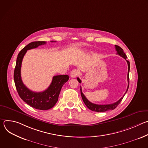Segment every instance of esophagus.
Returning <instances> with one entry per match:
<instances>
[{"mask_svg":"<svg viewBox=\"0 0 148 148\" xmlns=\"http://www.w3.org/2000/svg\"><path fill=\"white\" fill-rule=\"evenodd\" d=\"M79 74V71L77 70H73L71 72V74H70V75H71V77L72 78H75L76 77L78 76V75Z\"/></svg>","mask_w":148,"mask_h":148,"instance_id":"obj_1","label":"esophagus"}]
</instances>
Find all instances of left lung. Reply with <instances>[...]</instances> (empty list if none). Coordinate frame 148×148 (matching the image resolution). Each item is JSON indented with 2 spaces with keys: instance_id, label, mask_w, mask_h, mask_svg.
Here are the masks:
<instances>
[{
  "instance_id": "left-lung-1",
  "label": "left lung",
  "mask_w": 148,
  "mask_h": 148,
  "mask_svg": "<svg viewBox=\"0 0 148 148\" xmlns=\"http://www.w3.org/2000/svg\"><path fill=\"white\" fill-rule=\"evenodd\" d=\"M115 49L117 51L116 54H118L119 56H120L121 57H123V58H125L126 60V58H127V57H126L125 53L123 52V49L120 47L118 46L115 45ZM126 62L128 63V75H127V79H128V88L127 90H126L125 93L124 94L123 96L121 98V99H119L118 101L111 103V104H107V105H98V104H95L94 103L91 102L90 101H88L87 99V98L86 97V96L84 95V94L82 92V89L81 87L80 88V91H81V97L82 98V100L84 102V103L86 104V106L87 107V108L88 109H90L91 111H95V112H105L107 111H109V110H114L118 105L120 103V102H121V101L122 100L124 95H125V94L126 93V92L128 91V88H129V85H130V78H129V73H130V61L126 60ZM77 80L79 83H81V80L78 77L77 78Z\"/></svg>"
}]
</instances>
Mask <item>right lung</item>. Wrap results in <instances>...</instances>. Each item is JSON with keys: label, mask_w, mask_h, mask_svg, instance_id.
<instances>
[{"label": "right lung", "mask_w": 148, "mask_h": 148, "mask_svg": "<svg viewBox=\"0 0 148 148\" xmlns=\"http://www.w3.org/2000/svg\"><path fill=\"white\" fill-rule=\"evenodd\" d=\"M45 44L46 41H33L25 46L18 54L14 71V81L20 97L30 107L40 110H47L54 106L58 101L62 86L69 79L68 75L54 76L48 88L39 92L30 90L23 84L21 77V66L24 56L28 50Z\"/></svg>", "instance_id": "1"}]
</instances>
